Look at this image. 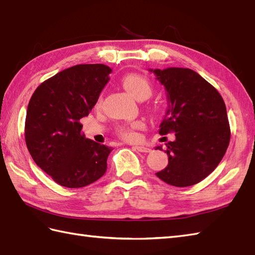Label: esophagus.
I'll list each match as a JSON object with an SVG mask.
<instances>
[{
	"mask_svg": "<svg viewBox=\"0 0 255 255\" xmlns=\"http://www.w3.org/2000/svg\"><path fill=\"white\" fill-rule=\"evenodd\" d=\"M134 149H136L137 151H139V152H150V149L148 147H145V145H134Z\"/></svg>",
	"mask_w": 255,
	"mask_h": 255,
	"instance_id": "34e87169",
	"label": "esophagus"
}]
</instances>
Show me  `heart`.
<instances>
[{
	"instance_id": "b5f03b06",
	"label": "heart",
	"mask_w": 255,
	"mask_h": 255,
	"mask_svg": "<svg viewBox=\"0 0 255 255\" xmlns=\"http://www.w3.org/2000/svg\"><path fill=\"white\" fill-rule=\"evenodd\" d=\"M124 89L136 100H147L152 93V86L149 81L139 74H127L122 80ZM97 103V105L100 104ZM143 123L133 122L129 125H124L118 128V134L125 140H136L138 138V130L143 128Z\"/></svg>"
}]
</instances>
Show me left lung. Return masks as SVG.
I'll list each match as a JSON object with an SVG mask.
<instances>
[{"mask_svg": "<svg viewBox=\"0 0 255 255\" xmlns=\"http://www.w3.org/2000/svg\"><path fill=\"white\" fill-rule=\"evenodd\" d=\"M149 71L166 91L167 110L159 133L175 132L174 141L165 143L169 164L155 175L173 186L194 185L218 166L229 145L225 102L213 85L191 69Z\"/></svg>", "mask_w": 255, "mask_h": 255, "instance_id": "8db88e82", "label": "left lung"}]
</instances>
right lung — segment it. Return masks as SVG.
Segmentation results:
<instances>
[{
  "label": "right lung",
  "instance_id": "add662e5",
  "mask_svg": "<svg viewBox=\"0 0 255 255\" xmlns=\"http://www.w3.org/2000/svg\"><path fill=\"white\" fill-rule=\"evenodd\" d=\"M105 64H78L42 82L27 107L25 141L35 163L59 185L79 188L105 174L112 147L85 138L80 119L110 81Z\"/></svg>",
  "mask_w": 255,
  "mask_h": 255
}]
</instances>
